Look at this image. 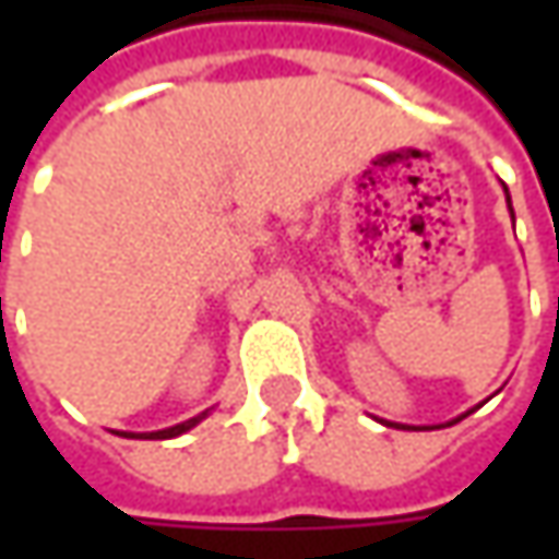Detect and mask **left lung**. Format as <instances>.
Here are the masks:
<instances>
[{
	"mask_svg": "<svg viewBox=\"0 0 559 559\" xmlns=\"http://www.w3.org/2000/svg\"><path fill=\"white\" fill-rule=\"evenodd\" d=\"M507 202H510V195H507ZM510 214H513V211H510ZM389 426H392V423H389ZM401 429H411V426H401Z\"/></svg>",
	"mask_w": 559,
	"mask_h": 559,
	"instance_id": "left-lung-1",
	"label": "left lung"
}]
</instances>
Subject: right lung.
Segmentation results:
<instances>
[{
    "mask_svg": "<svg viewBox=\"0 0 559 559\" xmlns=\"http://www.w3.org/2000/svg\"><path fill=\"white\" fill-rule=\"evenodd\" d=\"M202 417H192L180 423V426H170V429H162V432H145V436H127V439H177V436H183L186 429H192L195 423Z\"/></svg>",
    "mask_w": 559,
    "mask_h": 559,
    "instance_id": "1",
    "label": "right lung"
}]
</instances>
